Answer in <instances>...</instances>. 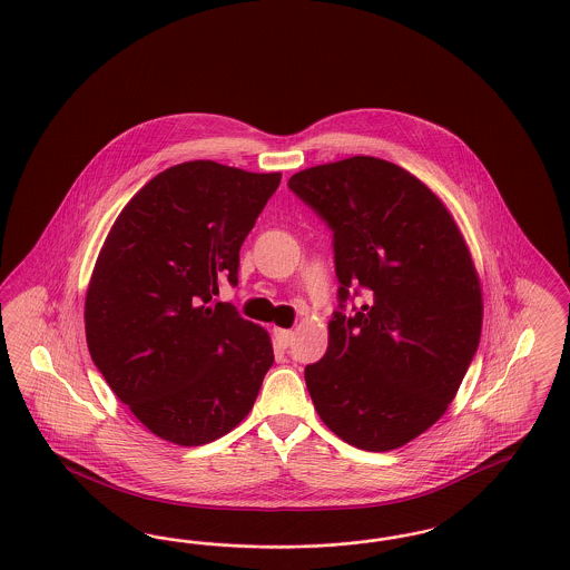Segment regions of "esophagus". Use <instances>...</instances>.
Returning a JSON list of instances; mask_svg holds the SVG:
<instances>
[{
    "mask_svg": "<svg viewBox=\"0 0 570 570\" xmlns=\"http://www.w3.org/2000/svg\"><path fill=\"white\" fill-rule=\"evenodd\" d=\"M274 340L279 347H288L295 340V333L288 328H274Z\"/></svg>",
    "mask_w": 570,
    "mask_h": 570,
    "instance_id": "1",
    "label": "esophagus"
}]
</instances>
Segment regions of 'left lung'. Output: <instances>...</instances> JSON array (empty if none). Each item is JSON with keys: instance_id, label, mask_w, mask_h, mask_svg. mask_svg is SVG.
I'll return each instance as SVG.
<instances>
[{"instance_id": "8db88e82", "label": "left lung", "mask_w": 570, "mask_h": 570, "mask_svg": "<svg viewBox=\"0 0 570 570\" xmlns=\"http://www.w3.org/2000/svg\"><path fill=\"white\" fill-rule=\"evenodd\" d=\"M291 190L333 228L340 307L328 347L305 366L320 420L366 452L396 450L448 411L478 352L483 298L454 216L407 169L350 157L303 169Z\"/></svg>"}]
</instances>
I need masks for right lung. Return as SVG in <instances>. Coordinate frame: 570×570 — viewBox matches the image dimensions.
Wrapping results in <instances>:
<instances>
[{"instance_id":"right-lung-1","label":"right lung","mask_w":570,"mask_h":570,"mask_svg":"<svg viewBox=\"0 0 570 570\" xmlns=\"http://www.w3.org/2000/svg\"><path fill=\"white\" fill-rule=\"evenodd\" d=\"M282 174L216 160L174 165L122 207L85 298L92 363L160 439L193 448L230 433L274 365L269 333L230 303L239 248Z\"/></svg>"}]
</instances>
